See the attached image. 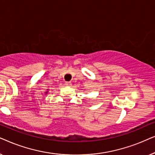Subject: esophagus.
<instances>
[{
    "mask_svg": "<svg viewBox=\"0 0 155 155\" xmlns=\"http://www.w3.org/2000/svg\"><path fill=\"white\" fill-rule=\"evenodd\" d=\"M65 85L67 86H71L72 84H71V81H67V82H66V83H65Z\"/></svg>",
    "mask_w": 155,
    "mask_h": 155,
    "instance_id": "1",
    "label": "esophagus"
}]
</instances>
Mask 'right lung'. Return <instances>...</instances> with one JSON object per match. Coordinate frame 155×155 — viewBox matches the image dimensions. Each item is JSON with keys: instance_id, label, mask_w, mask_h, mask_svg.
I'll return each instance as SVG.
<instances>
[{"instance_id": "1", "label": "right lung", "mask_w": 155, "mask_h": 155, "mask_svg": "<svg viewBox=\"0 0 155 155\" xmlns=\"http://www.w3.org/2000/svg\"><path fill=\"white\" fill-rule=\"evenodd\" d=\"M47 91H46V92H45V94H47V93H48V91H49V89H47Z\"/></svg>"}]
</instances>
